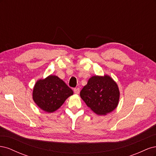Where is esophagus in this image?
<instances>
[{
    "label": "esophagus",
    "instance_id": "obj_1",
    "mask_svg": "<svg viewBox=\"0 0 156 156\" xmlns=\"http://www.w3.org/2000/svg\"><path fill=\"white\" fill-rule=\"evenodd\" d=\"M74 92L76 94H79V92H80V89H79V88H74Z\"/></svg>",
    "mask_w": 156,
    "mask_h": 156
}]
</instances>
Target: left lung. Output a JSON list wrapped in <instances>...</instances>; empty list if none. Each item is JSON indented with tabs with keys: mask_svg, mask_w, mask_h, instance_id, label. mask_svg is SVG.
Here are the masks:
<instances>
[{
	"mask_svg": "<svg viewBox=\"0 0 156 156\" xmlns=\"http://www.w3.org/2000/svg\"><path fill=\"white\" fill-rule=\"evenodd\" d=\"M87 105L98 115H106L119 105L120 91L116 83L109 75H94L80 92Z\"/></svg>",
	"mask_w": 156,
	"mask_h": 156,
	"instance_id": "obj_1",
	"label": "left lung"
}]
</instances>
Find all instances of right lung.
I'll use <instances>...</instances> for the list:
<instances>
[{
    "instance_id": "right-lung-1",
    "label": "right lung",
    "mask_w": 156,
    "mask_h": 156,
    "mask_svg": "<svg viewBox=\"0 0 156 156\" xmlns=\"http://www.w3.org/2000/svg\"><path fill=\"white\" fill-rule=\"evenodd\" d=\"M73 91L62 79L54 75L37 80L32 92V99L41 110L53 112L62 105Z\"/></svg>"
}]
</instances>
